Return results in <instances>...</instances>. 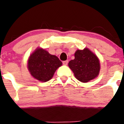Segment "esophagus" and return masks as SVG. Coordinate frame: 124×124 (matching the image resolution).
Returning <instances> with one entry per match:
<instances>
[{
	"label": "esophagus",
	"mask_w": 124,
	"mask_h": 124,
	"mask_svg": "<svg viewBox=\"0 0 124 124\" xmlns=\"http://www.w3.org/2000/svg\"><path fill=\"white\" fill-rule=\"evenodd\" d=\"M62 64H63L64 66H66V65H67V64H68V61L67 60L64 61V62H62Z\"/></svg>",
	"instance_id": "obj_1"
}]
</instances>
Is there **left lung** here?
<instances>
[{"label": "left lung", "mask_w": 124, "mask_h": 124, "mask_svg": "<svg viewBox=\"0 0 124 124\" xmlns=\"http://www.w3.org/2000/svg\"><path fill=\"white\" fill-rule=\"evenodd\" d=\"M69 66L76 78L82 83H87L96 78L100 70L98 58L87 48L77 50L75 59L70 61Z\"/></svg>", "instance_id": "1"}]
</instances>
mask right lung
Masks as SVG:
<instances>
[{
  "label": "right lung",
  "mask_w": 124,
  "mask_h": 124,
  "mask_svg": "<svg viewBox=\"0 0 124 124\" xmlns=\"http://www.w3.org/2000/svg\"><path fill=\"white\" fill-rule=\"evenodd\" d=\"M62 65V62L55 55H53L43 49L39 48L30 56L28 67L34 78L46 82L53 77L56 70Z\"/></svg>",
  "instance_id": "add662e5"
}]
</instances>
